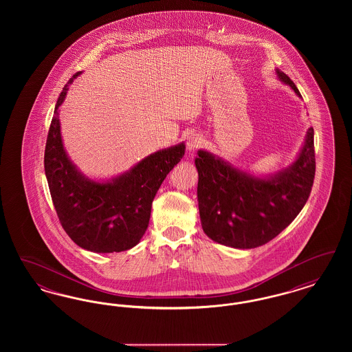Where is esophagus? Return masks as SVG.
Instances as JSON below:
<instances>
[{"label":"esophagus","instance_id":"1","mask_svg":"<svg viewBox=\"0 0 352 352\" xmlns=\"http://www.w3.org/2000/svg\"><path fill=\"white\" fill-rule=\"evenodd\" d=\"M203 142L201 134L191 133L187 135V141H186V148L188 151H194L198 146H201Z\"/></svg>","mask_w":352,"mask_h":352}]
</instances>
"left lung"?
<instances>
[{"instance_id": "obj_1", "label": "left lung", "mask_w": 352, "mask_h": 352, "mask_svg": "<svg viewBox=\"0 0 352 352\" xmlns=\"http://www.w3.org/2000/svg\"><path fill=\"white\" fill-rule=\"evenodd\" d=\"M278 80L301 98L296 84L276 68ZM198 204L201 228L211 240L236 250L267 244L296 219L309 199L316 175L314 129L309 128L296 160L269 174L234 168L199 149Z\"/></svg>"}]
</instances>
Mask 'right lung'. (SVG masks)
Segmentation results:
<instances>
[{"label":"right lung","instance_id":"add662e5","mask_svg":"<svg viewBox=\"0 0 352 352\" xmlns=\"http://www.w3.org/2000/svg\"><path fill=\"white\" fill-rule=\"evenodd\" d=\"M65 85L55 104L45 151V173L51 199L62 227L80 248L95 253L128 251L145 234L151 203L164 179L184 155V142L154 151L124 173L108 178H89L69 158L60 133L59 107Z\"/></svg>","mask_w":352,"mask_h":352}]
</instances>
